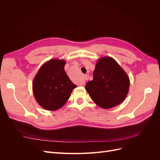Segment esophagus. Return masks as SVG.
Listing matches in <instances>:
<instances>
[{
    "instance_id": "obj_1",
    "label": "esophagus",
    "mask_w": 160,
    "mask_h": 160,
    "mask_svg": "<svg viewBox=\"0 0 160 160\" xmlns=\"http://www.w3.org/2000/svg\"><path fill=\"white\" fill-rule=\"evenodd\" d=\"M88 79H89V77H88V76H87V75L85 76V77H84V79H85V80L87 81V80H88Z\"/></svg>"
}]
</instances>
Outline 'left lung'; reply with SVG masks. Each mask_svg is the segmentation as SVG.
<instances>
[{"label":"left lung","instance_id":"8db88e82","mask_svg":"<svg viewBox=\"0 0 160 160\" xmlns=\"http://www.w3.org/2000/svg\"><path fill=\"white\" fill-rule=\"evenodd\" d=\"M129 79L113 59L105 57L98 61L93 79L86 83L85 89L94 102L103 109L120 104L126 98Z\"/></svg>","mask_w":160,"mask_h":160}]
</instances>
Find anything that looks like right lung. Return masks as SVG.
Returning a JSON list of instances; mask_svg holds the SVG:
<instances>
[{
	"instance_id": "1",
	"label": "right lung",
	"mask_w": 160,
	"mask_h": 160,
	"mask_svg": "<svg viewBox=\"0 0 160 160\" xmlns=\"http://www.w3.org/2000/svg\"><path fill=\"white\" fill-rule=\"evenodd\" d=\"M65 61L52 59L38 70L32 83L35 98L42 108L54 111L60 109L77 88L65 71Z\"/></svg>"
}]
</instances>
